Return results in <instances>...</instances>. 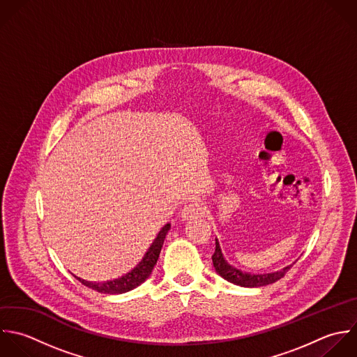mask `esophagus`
<instances>
[{
    "label": "esophagus",
    "instance_id": "34e87169",
    "mask_svg": "<svg viewBox=\"0 0 357 357\" xmlns=\"http://www.w3.org/2000/svg\"><path fill=\"white\" fill-rule=\"evenodd\" d=\"M203 214H204V208L197 203H189L181 211V215L183 220H195L202 217Z\"/></svg>",
    "mask_w": 357,
    "mask_h": 357
}]
</instances>
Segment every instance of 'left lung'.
Returning a JSON list of instances; mask_svg holds the SVG:
<instances>
[{
	"mask_svg": "<svg viewBox=\"0 0 357 357\" xmlns=\"http://www.w3.org/2000/svg\"><path fill=\"white\" fill-rule=\"evenodd\" d=\"M213 264H214V268L215 271L227 281L235 284V285H239V287H246V288H259V287H266V285H270V284H274L275 281L281 280L292 267L288 266L285 268H282L281 271H275V273H270V274H249V273H243V271H239L236 270L235 267L229 266L224 256H222V252H221V248H220V243L218 241L215 239V252L213 255Z\"/></svg>",
	"mask_w": 357,
	"mask_h": 357,
	"instance_id": "1",
	"label": "left lung"
}]
</instances>
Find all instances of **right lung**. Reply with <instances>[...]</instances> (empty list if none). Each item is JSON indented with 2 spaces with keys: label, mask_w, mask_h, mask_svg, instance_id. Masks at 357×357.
<instances>
[{
  "label": "right lung",
  "mask_w": 357,
  "mask_h": 357,
  "mask_svg": "<svg viewBox=\"0 0 357 357\" xmlns=\"http://www.w3.org/2000/svg\"><path fill=\"white\" fill-rule=\"evenodd\" d=\"M169 228H171L169 224L162 227V229L158 232L157 238L154 239V242L149 248L147 253L144 255L143 260L130 273L125 274L123 277H121L118 280H112V281H105V282H90V281L80 280L77 277H75V278L79 282H82L84 287L90 288L93 291H97L100 294L118 295V294H125V292H129V291L135 289L136 287L143 284L150 277L154 266L157 264L161 248L164 245V239H165Z\"/></svg>",
  "instance_id": "1"
}]
</instances>
